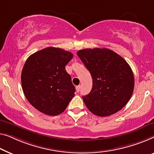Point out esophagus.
Returning a JSON list of instances; mask_svg holds the SVG:
<instances>
[{"mask_svg":"<svg viewBox=\"0 0 154 154\" xmlns=\"http://www.w3.org/2000/svg\"><path fill=\"white\" fill-rule=\"evenodd\" d=\"M76 91L77 93H79V91H80V86H76Z\"/></svg>","mask_w":154,"mask_h":154,"instance_id":"obj_1","label":"esophagus"}]
</instances>
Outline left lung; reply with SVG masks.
<instances>
[{
  "mask_svg": "<svg viewBox=\"0 0 154 154\" xmlns=\"http://www.w3.org/2000/svg\"><path fill=\"white\" fill-rule=\"evenodd\" d=\"M77 54L93 79L91 91L82 97L89 111L105 117L122 109L134 88V74L127 61L106 48H87Z\"/></svg>",
  "mask_w": 154,
  "mask_h": 154,
  "instance_id": "8db88e82",
  "label": "left lung"
}]
</instances>
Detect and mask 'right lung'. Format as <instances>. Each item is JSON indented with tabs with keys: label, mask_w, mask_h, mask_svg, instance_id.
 <instances>
[{
	"label": "right lung",
	"mask_w": 154,
	"mask_h": 154,
	"mask_svg": "<svg viewBox=\"0 0 154 154\" xmlns=\"http://www.w3.org/2000/svg\"><path fill=\"white\" fill-rule=\"evenodd\" d=\"M73 54L49 47L30 55L21 72V84L28 102L41 113L57 116L75 96V88L65 66Z\"/></svg>",
	"instance_id": "1"
}]
</instances>
